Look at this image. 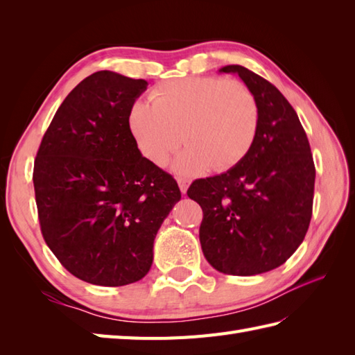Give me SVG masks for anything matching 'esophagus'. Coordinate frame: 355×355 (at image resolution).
Segmentation results:
<instances>
[{"label": "esophagus", "mask_w": 355, "mask_h": 355, "mask_svg": "<svg viewBox=\"0 0 355 355\" xmlns=\"http://www.w3.org/2000/svg\"><path fill=\"white\" fill-rule=\"evenodd\" d=\"M178 187H180V191H182V193H186L187 187H189V180L178 178Z\"/></svg>", "instance_id": "34e87169"}]
</instances>
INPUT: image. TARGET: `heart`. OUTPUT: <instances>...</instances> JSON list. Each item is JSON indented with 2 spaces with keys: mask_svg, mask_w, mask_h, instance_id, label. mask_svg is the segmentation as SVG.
Returning <instances> with one entry per match:
<instances>
[{
  "mask_svg": "<svg viewBox=\"0 0 355 355\" xmlns=\"http://www.w3.org/2000/svg\"><path fill=\"white\" fill-rule=\"evenodd\" d=\"M259 108L244 84L223 78H186L158 87L150 103L135 101L128 128L143 157L163 166L184 139L173 171L195 175L214 164L230 169L250 150ZM184 134L182 135L181 132Z\"/></svg>",
  "mask_w": 355,
  "mask_h": 355,
  "instance_id": "obj_1",
  "label": "heart"
}]
</instances>
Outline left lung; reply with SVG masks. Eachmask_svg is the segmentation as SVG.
<instances>
[{
	"label": "left lung",
	"mask_w": 355,
	"mask_h": 355,
	"mask_svg": "<svg viewBox=\"0 0 355 355\" xmlns=\"http://www.w3.org/2000/svg\"><path fill=\"white\" fill-rule=\"evenodd\" d=\"M253 93L259 123L253 145L221 175L195 180L187 195L202 209L200 243L215 270L254 276L277 268L302 244L313 214L315 169L300 120L268 80L225 65Z\"/></svg>",
	"instance_id": "8db88e82"
}]
</instances>
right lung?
<instances>
[{"label": "right lung", "mask_w": 355, "mask_h": 355, "mask_svg": "<svg viewBox=\"0 0 355 355\" xmlns=\"http://www.w3.org/2000/svg\"><path fill=\"white\" fill-rule=\"evenodd\" d=\"M146 87L108 70L85 78L58 108L36 154L42 236L73 276L93 285L145 277L157 232L182 198L128 128V111Z\"/></svg>", "instance_id": "right-lung-1"}]
</instances>
